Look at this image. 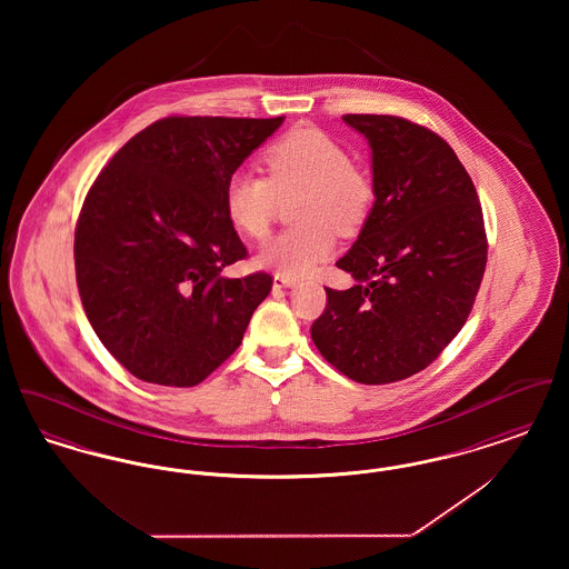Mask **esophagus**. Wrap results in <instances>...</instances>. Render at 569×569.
<instances>
[{"instance_id": "34e87169", "label": "esophagus", "mask_w": 569, "mask_h": 569, "mask_svg": "<svg viewBox=\"0 0 569 569\" xmlns=\"http://www.w3.org/2000/svg\"><path fill=\"white\" fill-rule=\"evenodd\" d=\"M295 286H297V279H292V277H286V274H274V277H272V288H274V290L295 288Z\"/></svg>"}]
</instances>
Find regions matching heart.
<instances>
[{"instance_id":"heart-1","label":"heart","mask_w":569,"mask_h":569,"mask_svg":"<svg viewBox=\"0 0 569 569\" xmlns=\"http://www.w3.org/2000/svg\"><path fill=\"white\" fill-rule=\"evenodd\" d=\"M267 179L237 172L230 177L223 204L230 223L247 239L262 241L271 230L277 198L300 193L292 228L264 244L256 264L286 277H305L335 253V232L352 234L369 213L373 188L353 168L350 153L318 128H298L262 153Z\"/></svg>"}]
</instances>
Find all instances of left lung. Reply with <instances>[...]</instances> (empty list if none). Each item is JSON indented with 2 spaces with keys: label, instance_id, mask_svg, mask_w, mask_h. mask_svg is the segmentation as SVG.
<instances>
[{
  "label": "left lung",
  "instance_id": "8db88e82",
  "mask_svg": "<svg viewBox=\"0 0 569 569\" xmlns=\"http://www.w3.org/2000/svg\"><path fill=\"white\" fill-rule=\"evenodd\" d=\"M367 138L376 202L337 262L350 290L326 288L311 339L360 383H390L427 369L459 335L487 269L476 188L452 147L390 114H346Z\"/></svg>",
  "mask_w": 569,
  "mask_h": 569
}]
</instances>
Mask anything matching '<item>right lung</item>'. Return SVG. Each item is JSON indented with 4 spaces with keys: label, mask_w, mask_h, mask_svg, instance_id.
Segmentation results:
<instances>
[{
    "label": "right lung",
    "mask_w": 569,
    "mask_h": 569,
    "mask_svg": "<svg viewBox=\"0 0 569 569\" xmlns=\"http://www.w3.org/2000/svg\"><path fill=\"white\" fill-rule=\"evenodd\" d=\"M281 123L168 117L128 140L87 193L74 237L82 307L134 378L190 388L241 346L272 279L221 274L247 256L223 193Z\"/></svg>",
    "instance_id": "add662e5"
}]
</instances>
